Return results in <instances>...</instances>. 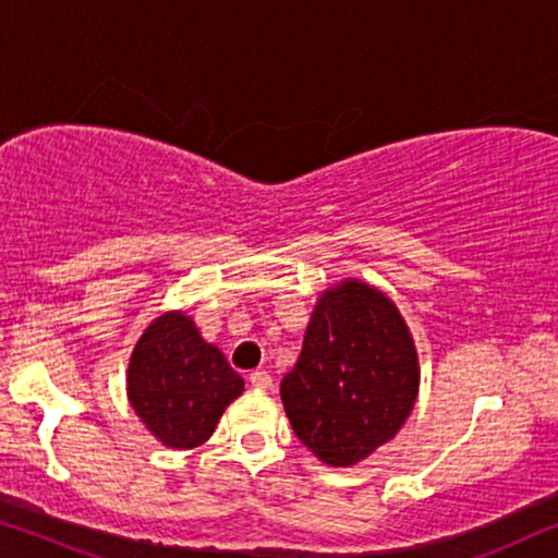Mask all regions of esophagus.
<instances>
[{
	"mask_svg": "<svg viewBox=\"0 0 558 558\" xmlns=\"http://www.w3.org/2000/svg\"><path fill=\"white\" fill-rule=\"evenodd\" d=\"M250 385L257 390H270L272 388V377L265 369H252L250 373Z\"/></svg>",
	"mask_w": 558,
	"mask_h": 558,
	"instance_id": "34e87169",
	"label": "esophagus"
}]
</instances>
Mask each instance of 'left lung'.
<instances>
[{"label":"left lung","mask_w":558,"mask_h":558,"mask_svg":"<svg viewBox=\"0 0 558 558\" xmlns=\"http://www.w3.org/2000/svg\"><path fill=\"white\" fill-rule=\"evenodd\" d=\"M415 396L418 356L392 301L356 280L326 291L280 383L295 436L326 464H356L398 434Z\"/></svg>","instance_id":"left-lung-1"}]
</instances>
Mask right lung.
Here are the masks:
<instances>
[{
    "label": "right lung",
    "mask_w": 558,
    "mask_h": 558,
    "mask_svg": "<svg viewBox=\"0 0 558 558\" xmlns=\"http://www.w3.org/2000/svg\"><path fill=\"white\" fill-rule=\"evenodd\" d=\"M130 403L166 447L193 449L242 396V377L206 344L189 316L162 314L147 326L130 360Z\"/></svg>",
    "instance_id": "add662e5"
}]
</instances>
